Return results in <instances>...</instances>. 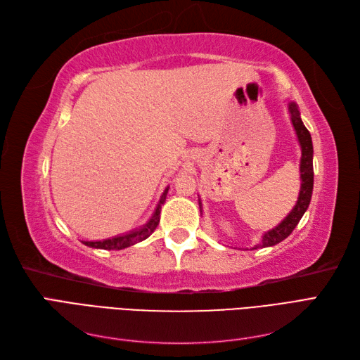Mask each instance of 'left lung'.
I'll list each match as a JSON object with an SVG mask.
<instances>
[{"mask_svg": "<svg viewBox=\"0 0 360 360\" xmlns=\"http://www.w3.org/2000/svg\"><path fill=\"white\" fill-rule=\"evenodd\" d=\"M288 115H290V122L292 124L294 134H296L297 143L302 151L300 156V165H299V172H300V191H299V197L296 204L291 209V212L282 219L276 226L270 228V230L264 231L263 236H261L259 243L254 245V248L250 249H258V248H269V246H275L281 243L284 238H287L294 228L297 226L299 221L302 219V216L304 212L308 210L311 197H312V188H314V168H312V158H314V147H312V138L311 134L308 132V129L304 127L302 118H300V111L296 102H288ZM200 197V195H198ZM200 204V212L202 214V202L201 198H198Z\"/></svg>", "mask_w": 360, "mask_h": 360, "instance_id": "left-lung-1", "label": "left lung"}]
</instances>
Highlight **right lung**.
<instances>
[{"label":"right lung","instance_id":"add662e5","mask_svg":"<svg viewBox=\"0 0 360 360\" xmlns=\"http://www.w3.org/2000/svg\"><path fill=\"white\" fill-rule=\"evenodd\" d=\"M169 186L165 188V191L162 192L159 202L156 205V209L153 212V214L150 216V219L139 228H135V230L124 233V234H120L111 238H105V240H82V243L89 248H94V249H106V250H120V249H126L129 246H134L135 243H139L146 240V238L156 230V226L159 225L160 221V209H162V204L165 202L167 200V193H168Z\"/></svg>","mask_w":360,"mask_h":360}]
</instances>
